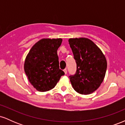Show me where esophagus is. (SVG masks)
<instances>
[{
  "mask_svg": "<svg viewBox=\"0 0 125 125\" xmlns=\"http://www.w3.org/2000/svg\"><path fill=\"white\" fill-rule=\"evenodd\" d=\"M64 71V74H67V73L66 69H64V71Z\"/></svg>",
  "mask_w": 125,
  "mask_h": 125,
  "instance_id": "esophagus-1",
  "label": "esophagus"
}]
</instances>
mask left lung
Listing matches in <instances>:
<instances>
[{"label": "left lung", "instance_id": "8db88e82", "mask_svg": "<svg viewBox=\"0 0 125 125\" xmlns=\"http://www.w3.org/2000/svg\"><path fill=\"white\" fill-rule=\"evenodd\" d=\"M68 41L77 64L75 74L69 76L73 88L80 94H92L104 81L107 68L105 56L89 39L71 38Z\"/></svg>", "mask_w": 125, "mask_h": 125}]
</instances>
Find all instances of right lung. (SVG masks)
Segmentation results:
<instances>
[{"instance_id": "obj_1", "label": "right lung", "mask_w": 125, "mask_h": 125, "mask_svg": "<svg viewBox=\"0 0 125 125\" xmlns=\"http://www.w3.org/2000/svg\"><path fill=\"white\" fill-rule=\"evenodd\" d=\"M62 39L44 38L32 46L26 57L24 70L29 81L37 90L54 88L64 73L59 69L57 51Z\"/></svg>"}]
</instances>
